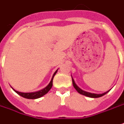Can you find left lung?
I'll return each mask as SVG.
<instances>
[{"label":"left lung","instance_id":"left-lung-1","mask_svg":"<svg viewBox=\"0 0 124 124\" xmlns=\"http://www.w3.org/2000/svg\"><path fill=\"white\" fill-rule=\"evenodd\" d=\"M72 84H73V86H74V88L76 89V90L79 93H80L81 94H83L84 96H86V97H91V98H98V97H102L103 96L104 94H106V93H108V91L106 92V93H103V94H94V93H88V92H85V91H83L81 89H80V88L76 85V83H74V81L72 79Z\"/></svg>","mask_w":124,"mask_h":124}]
</instances>
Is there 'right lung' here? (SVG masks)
I'll list each match as a JSON object with an SVG mask.
<instances>
[{
  "instance_id": "1",
  "label": "right lung",
  "mask_w": 124,
  "mask_h": 124,
  "mask_svg": "<svg viewBox=\"0 0 124 124\" xmlns=\"http://www.w3.org/2000/svg\"><path fill=\"white\" fill-rule=\"evenodd\" d=\"M57 70L54 72V74H53L52 76V78L50 81V83L48 84V85L47 87H45V88H43V90H39L38 92H35V93H21V92H18L16 90H14L17 94H18L20 96H21L23 97L26 98V99H38V98H40L41 97H43V95H45V94L48 93L50 91V90L52 86V82H53V78L54 77V75L56 73Z\"/></svg>"
}]
</instances>
